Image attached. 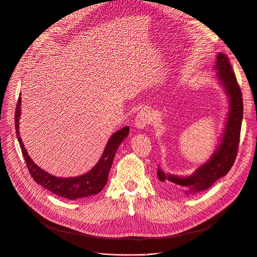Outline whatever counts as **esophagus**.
<instances>
[{"mask_svg": "<svg viewBox=\"0 0 257 257\" xmlns=\"http://www.w3.org/2000/svg\"><path fill=\"white\" fill-rule=\"evenodd\" d=\"M151 121V116L150 112L146 108H142L141 111L137 114L136 119H135V127L139 130L143 129L146 127V125L150 124Z\"/></svg>", "mask_w": 257, "mask_h": 257, "instance_id": "obj_1", "label": "esophagus"}]
</instances>
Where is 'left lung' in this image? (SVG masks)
Listing matches in <instances>:
<instances>
[{
    "label": "left lung",
    "mask_w": 257,
    "mask_h": 257,
    "mask_svg": "<svg viewBox=\"0 0 257 257\" xmlns=\"http://www.w3.org/2000/svg\"><path fill=\"white\" fill-rule=\"evenodd\" d=\"M213 70L214 79L228 96V113L219 144L210 159L200 165L190 175H174L158 167V178L166 187L176 189L186 195H193L210 188L216 180L228 174L234 165L240 139L243 119V100L241 89L229 63L228 57L218 53Z\"/></svg>",
    "instance_id": "1"
}]
</instances>
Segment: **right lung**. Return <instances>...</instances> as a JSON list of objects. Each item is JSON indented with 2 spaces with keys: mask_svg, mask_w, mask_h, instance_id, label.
Returning a JSON list of instances; mask_svg holds the SVG:
<instances>
[{
  "mask_svg": "<svg viewBox=\"0 0 257 257\" xmlns=\"http://www.w3.org/2000/svg\"><path fill=\"white\" fill-rule=\"evenodd\" d=\"M21 95V94H20ZM21 116V96L18 98L15 113V128L20 149L25 160L28 171L33 180L52 193L67 198L76 200L79 198L92 196L99 193L107 182L108 172L111 170L115 155L120 144L129 134V127L125 126L108 138L103 153L97 163L85 174L76 177H57L36 165L29 157L22 142L19 132V121Z\"/></svg>",
  "mask_w": 257,
  "mask_h": 257,
  "instance_id": "right-lung-1",
  "label": "right lung"
}]
</instances>
